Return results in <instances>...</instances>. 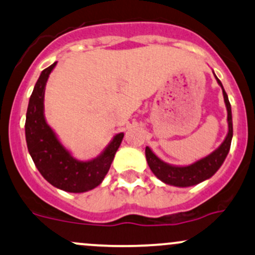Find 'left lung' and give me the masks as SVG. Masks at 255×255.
I'll return each instance as SVG.
<instances>
[{
	"instance_id": "left-lung-1",
	"label": "left lung",
	"mask_w": 255,
	"mask_h": 255,
	"mask_svg": "<svg viewBox=\"0 0 255 255\" xmlns=\"http://www.w3.org/2000/svg\"><path fill=\"white\" fill-rule=\"evenodd\" d=\"M217 77V76H215ZM218 83L222 86L224 100H225L226 109H228V122H229V132L226 135L225 140L223 144L218 147L214 152L208 155L207 157L200 159V161L195 162L194 164H190L186 167H174L169 166V164L164 163L159 159L150 147L145 149V155H146V161L149 164L150 169L152 170L153 174L158 179H161L163 183L169 184V185L186 187L192 186L196 184L201 183V181L206 180V179L211 178L212 175L220 168L223 164L224 159L228 156L229 150L231 146V139H232V115H231V105L229 102V98L226 92L224 91L222 82L217 78Z\"/></svg>"
}]
</instances>
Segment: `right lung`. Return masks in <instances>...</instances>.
Here are the masks:
<instances>
[{
  "instance_id": "obj_1",
  "label": "right lung",
  "mask_w": 255,
  "mask_h": 255,
  "mask_svg": "<svg viewBox=\"0 0 255 255\" xmlns=\"http://www.w3.org/2000/svg\"><path fill=\"white\" fill-rule=\"evenodd\" d=\"M57 63L41 72L30 97L25 121L27 149L33 163L49 184L68 192H85L99 185L110 169L123 133L117 134L96 159L81 162L63 147L43 116L44 87Z\"/></svg>"
}]
</instances>
